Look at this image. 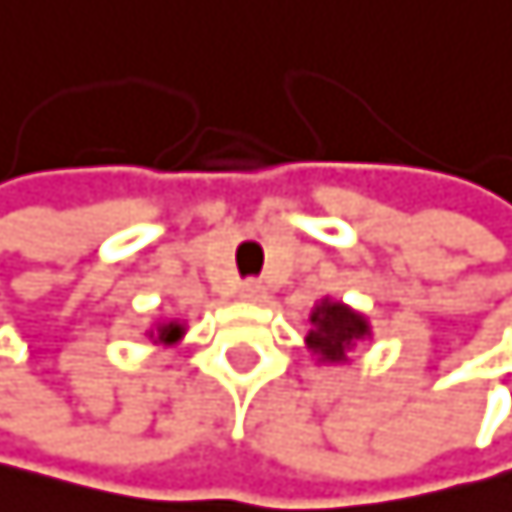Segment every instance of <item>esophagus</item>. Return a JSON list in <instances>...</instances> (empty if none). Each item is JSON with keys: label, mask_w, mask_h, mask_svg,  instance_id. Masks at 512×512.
Segmentation results:
<instances>
[{"label": "esophagus", "mask_w": 512, "mask_h": 512, "mask_svg": "<svg viewBox=\"0 0 512 512\" xmlns=\"http://www.w3.org/2000/svg\"><path fill=\"white\" fill-rule=\"evenodd\" d=\"M264 283L261 280H245V283H241V290H238V296H241V300H248V303H261L264 300Z\"/></svg>", "instance_id": "1"}]
</instances>
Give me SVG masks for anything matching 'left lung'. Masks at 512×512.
<instances>
[{
  "instance_id": "1",
  "label": "left lung",
  "mask_w": 512,
  "mask_h": 512,
  "mask_svg": "<svg viewBox=\"0 0 512 512\" xmlns=\"http://www.w3.org/2000/svg\"><path fill=\"white\" fill-rule=\"evenodd\" d=\"M313 329H309L306 342L316 351L322 361H345V351L358 342V338L368 335V322L358 313H351L342 303H319L313 309Z\"/></svg>"
}]
</instances>
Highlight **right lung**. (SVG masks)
I'll list each match as a JSON object with an SVG mask.
<instances>
[{"label": "right lung", "mask_w": 512, "mask_h": 512, "mask_svg": "<svg viewBox=\"0 0 512 512\" xmlns=\"http://www.w3.org/2000/svg\"><path fill=\"white\" fill-rule=\"evenodd\" d=\"M180 326H177V322H167V326H157V342H177V338H180Z\"/></svg>", "instance_id": "add662e5"}]
</instances>
